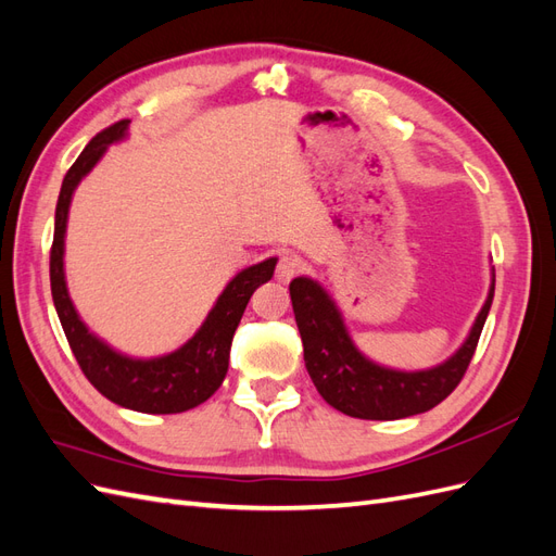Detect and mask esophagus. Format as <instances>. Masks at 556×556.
Returning <instances> with one entry per match:
<instances>
[{
  "label": "esophagus",
  "instance_id": "esophagus-1",
  "mask_svg": "<svg viewBox=\"0 0 556 556\" xmlns=\"http://www.w3.org/2000/svg\"><path fill=\"white\" fill-rule=\"evenodd\" d=\"M299 268H301L299 260L294 255H288V252H285V255L278 257V264H276V280L278 282H290L299 274Z\"/></svg>",
  "mask_w": 556,
  "mask_h": 556
}]
</instances>
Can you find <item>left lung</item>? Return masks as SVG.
<instances>
[{"label":"left lung","mask_w":556,"mask_h":556,"mask_svg":"<svg viewBox=\"0 0 556 556\" xmlns=\"http://www.w3.org/2000/svg\"><path fill=\"white\" fill-rule=\"evenodd\" d=\"M290 296L308 376L329 406L359 419H401L439 406L462 382L492 308L494 274L464 345L427 371H396L364 357L350 339L339 306L319 282L294 278Z\"/></svg>","instance_id":"8db88e82"}]
</instances>
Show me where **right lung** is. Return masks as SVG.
<instances>
[{
	"mask_svg": "<svg viewBox=\"0 0 556 556\" xmlns=\"http://www.w3.org/2000/svg\"><path fill=\"white\" fill-rule=\"evenodd\" d=\"M129 121H121L86 146L66 172L55 208V233L53 248H50V292H53L55 311L62 323L66 341L74 352L80 371L117 406L150 413V415H172L185 413L199 403H204L223 384L229 368V350L233 331H237L248 301L260 285L271 280L276 257H268L260 264H252L233 276L223 294L217 296L215 306L206 315L204 325L197 329L192 339L169 352L164 357L134 359L113 350L109 343L83 325L78 317L64 280V233L70 204L78 182L86 178L92 166L102 160L106 148L127 137Z\"/></svg>",
	"mask_w": 556,
	"mask_h": 556,
	"instance_id": "add662e5",
	"label": "right lung"
}]
</instances>
